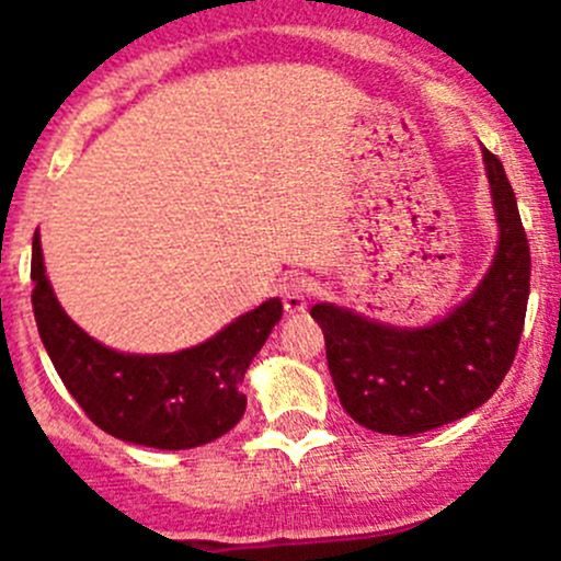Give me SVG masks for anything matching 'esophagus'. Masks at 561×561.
I'll use <instances>...</instances> for the list:
<instances>
[{"mask_svg": "<svg viewBox=\"0 0 561 561\" xmlns=\"http://www.w3.org/2000/svg\"><path fill=\"white\" fill-rule=\"evenodd\" d=\"M308 291H311V289H308L306 277H300V275L284 277V284H280V300H284L286 314H297V311H306Z\"/></svg>", "mask_w": 561, "mask_h": 561, "instance_id": "1", "label": "esophagus"}]
</instances>
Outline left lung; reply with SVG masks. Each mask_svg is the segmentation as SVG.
Listing matches in <instances>:
<instances>
[{
    "instance_id": "left-lung-1",
    "label": "left lung",
    "mask_w": 561,
    "mask_h": 561,
    "mask_svg": "<svg viewBox=\"0 0 561 561\" xmlns=\"http://www.w3.org/2000/svg\"><path fill=\"white\" fill-rule=\"evenodd\" d=\"M501 241L490 272L454 314L417 331L317 302L339 403L378 434L414 436L461 420L495 394L515 362L531 280L526 228L503 163L484 150Z\"/></svg>"
}]
</instances>
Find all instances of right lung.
<instances>
[{
	"label": "right lung",
	"mask_w": 561,
	"mask_h": 561,
	"mask_svg": "<svg viewBox=\"0 0 561 561\" xmlns=\"http://www.w3.org/2000/svg\"><path fill=\"white\" fill-rule=\"evenodd\" d=\"M33 236V311L41 342L85 417L122 442L186 450L228 434L244 414L241 381L284 314L280 300L261 302L192 351L127 356L94 342L55 300Z\"/></svg>",
	"instance_id": "right-lung-1"
}]
</instances>
